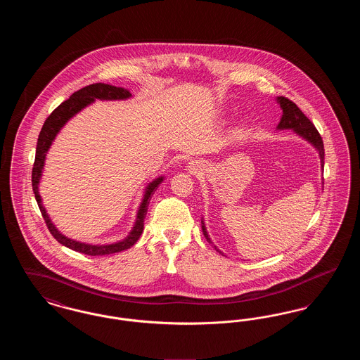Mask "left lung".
<instances>
[{
	"mask_svg": "<svg viewBox=\"0 0 360 360\" xmlns=\"http://www.w3.org/2000/svg\"><path fill=\"white\" fill-rule=\"evenodd\" d=\"M278 103L283 110V115H282V119L278 124V128L279 129H292L300 136H302L310 141L317 148V151L320 154V159H321V166L324 167V143H323V139L320 136L319 131L313 125V122L309 120L308 117L302 113V110L289 98L281 96V97H278ZM202 232H204L206 240L209 243H212L209 236H207L204 221H202ZM216 251H219V250L216 248ZM219 252L221 254V251H219Z\"/></svg>",
	"mask_w": 360,
	"mask_h": 360,
	"instance_id": "1",
	"label": "left lung"
}]
</instances>
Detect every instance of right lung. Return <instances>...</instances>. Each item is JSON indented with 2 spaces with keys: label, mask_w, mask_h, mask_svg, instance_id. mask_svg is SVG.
<instances>
[{
  "label": "right lung",
  "mask_w": 360,
  "mask_h": 360,
  "mask_svg": "<svg viewBox=\"0 0 360 360\" xmlns=\"http://www.w3.org/2000/svg\"><path fill=\"white\" fill-rule=\"evenodd\" d=\"M131 96L132 94L128 90H125L122 87L108 85V84H93V85L85 86L81 90L72 93L69 100L63 101L52 112L51 115L47 117V120L44 121V125H43V128L39 134V139H37L34 167H32V188H34V198H36V202H37L39 209L41 212V216L46 221L49 231L51 232L52 236L58 240L60 244H63L65 247L71 248L77 252L90 255V257H101V255L116 254V252H120V251L131 248L136 243L139 238H140V235H141V232H143V228H144V217L147 214V209H148V204L151 201V195L154 194L156 188L163 181V176L155 179L154 182H151L146 188L144 200H143L140 209L137 212L136 223H135V226L132 228L131 233L122 241L115 243V244H108V245H91V244L79 243V241L69 239V238L63 236L60 232H58V229L51 223L49 214L46 213V209L41 205V200H40V195H39V181H40L41 170H43V166H44L46 154H47V151L51 146L52 140L55 139L56 134L60 131V128L68 122V120H70L75 113H78L81 109H84L89 103H93L96 98H98V100H125Z\"/></svg>",
  "instance_id": "obj_1"
}]
</instances>
